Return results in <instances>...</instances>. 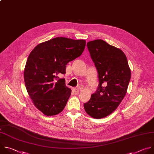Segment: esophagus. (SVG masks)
I'll list each match as a JSON object with an SVG mask.
<instances>
[{"mask_svg":"<svg viewBox=\"0 0 154 154\" xmlns=\"http://www.w3.org/2000/svg\"><path fill=\"white\" fill-rule=\"evenodd\" d=\"M73 90V91H74V92H75V94H78L79 93V89L78 88H74Z\"/></svg>","mask_w":154,"mask_h":154,"instance_id":"esophagus-1","label":"esophagus"}]
</instances>
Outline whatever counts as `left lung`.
<instances>
[{
  "label": "left lung",
  "instance_id": "1",
  "mask_svg": "<svg viewBox=\"0 0 154 154\" xmlns=\"http://www.w3.org/2000/svg\"><path fill=\"white\" fill-rule=\"evenodd\" d=\"M99 78L97 91L84 103L86 113L94 118L113 112L125 98L131 77L127 57L121 50L101 39L87 43Z\"/></svg>",
  "mask_w": 154,
  "mask_h": 154
}]
</instances>
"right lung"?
<instances>
[{
	"instance_id": "1",
	"label": "right lung",
	"mask_w": 154,
	"mask_h": 154,
	"mask_svg": "<svg viewBox=\"0 0 154 154\" xmlns=\"http://www.w3.org/2000/svg\"><path fill=\"white\" fill-rule=\"evenodd\" d=\"M85 41L58 37L35 47L27 59L24 81L28 94L35 107L46 116L63 110L71 95L65 79L68 63L81 55Z\"/></svg>"
}]
</instances>
